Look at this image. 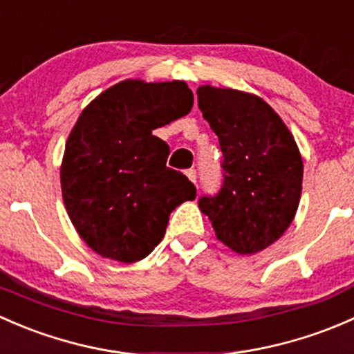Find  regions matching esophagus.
Wrapping results in <instances>:
<instances>
[{
	"label": "esophagus",
	"mask_w": 354,
	"mask_h": 354,
	"mask_svg": "<svg viewBox=\"0 0 354 354\" xmlns=\"http://www.w3.org/2000/svg\"><path fill=\"white\" fill-rule=\"evenodd\" d=\"M185 176L189 177V180H191L192 184H196V182H198V172H196L194 169H189L187 172H185Z\"/></svg>",
	"instance_id": "34e87169"
}]
</instances>
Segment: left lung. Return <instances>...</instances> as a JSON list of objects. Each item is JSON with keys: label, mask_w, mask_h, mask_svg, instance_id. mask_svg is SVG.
I'll list each match as a JSON object with an SVG mask.
<instances>
[{"label": "left lung", "mask_w": 354, "mask_h": 354, "mask_svg": "<svg viewBox=\"0 0 354 354\" xmlns=\"http://www.w3.org/2000/svg\"><path fill=\"white\" fill-rule=\"evenodd\" d=\"M199 109L223 151V187L199 199L216 239L240 256L268 249L297 214L304 162L293 134L254 93L201 85Z\"/></svg>", "instance_id": "8db88e82"}]
</instances>
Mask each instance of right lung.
<instances>
[{
    "mask_svg": "<svg viewBox=\"0 0 354 354\" xmlns=\"http://www.w3.org/2000/svg\"><path fill=\"white\" fill-rule=\"evenodd\" d=\"M187 83L124 80L93 98L69 133L61 191L73 227L98 256L141 261L196 187L167 167L169 145L151 131L191 112Z\"/></svg>",
    "mask_w": 354,
    "mask_h": 354,
    "instance_id": "right-lung-1",
    "label": "right lung"
}]
</instances>
